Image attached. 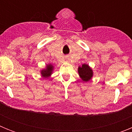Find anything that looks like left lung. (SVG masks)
<instances>
[{
	"instance_id": "1",
	"label": "left lung",
	"mask_w": 132,
	"mask_h": 132,
	"mask_svg": "<svg viewBox=\"0 0 132 132\" xmlns=\"http://www.w3.org/2000/svg\"><path fill=\"white\" fill-rule=\"evenodd\" d=\"M78 72L82 80L86 82L90 80L93 75V70L87 64H83L81 67H79Z\"/></svg>"
}]
</instances>
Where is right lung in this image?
<instances>
[{
	"mask_svg": "<svg viewBox=\"0 0 132 132\" xmlns=\"http://www.w3.org/2000/svg\"><path fill=\"white\" fill-rule=\"evenodd\" d=\"M53 65H52L51 64L50 65H47L46 66V69H45L42 70V71H41V74L42 75L43 77L45 78H47L52 75V71H53Z\"/></svg>",
	"mask_w": 132,
	"mask_h": 132,
	"instance_id": "add662e5",
	"label": "right lung"
}]
</instances>
